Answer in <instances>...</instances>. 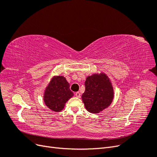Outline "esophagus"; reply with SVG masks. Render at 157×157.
I'll return each mask as SVG.
<instances>
[{
	"label": "esophagus",
	"instance_id": "obj_1",
	"mask_svg": "<svg viewBox=\"0 0 157 157\" xmlns=\"http://www.w3.org/2000/svg\"><path fill=\"white\" fill-rule=\"evenodd\" d=\"M75 96H77V98H80V94L78 92H76V93H75Z\"/></svg>",
	"mask_w": 157,
	"mask_h": 157
}]
</instances>
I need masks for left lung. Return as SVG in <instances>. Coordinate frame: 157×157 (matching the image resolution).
<instances>
[{
	"label": "left lung",
	"mask_w": 157,
	"mask_h": 157,
	"mask_svg": "<svg viewBox=\"0 0 157 157\" xmlns=\"http://www.w3.org/2000/svg\"><path fill=\"white\" fill-rule=\"evenodd\" d=\"M113 97V88L105 73L94 74L86 78L82 99L88 111L99 113L111 105Z\"/></svg>",
	"instance_id": "8db88e82"
}]
</instances>
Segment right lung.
I'll list each match as a JSON object with an SVG mask.
<instances>
[{"label": "right lung", "mask_w": 157, "mask_h": 157, "mask_svg": "<svg viewBox=\"0 0 157 157\" xmlns=\"http://www.w3.org/2000/svg\"><path fill=\"white\" fill-rule=\"evenodd\" d=\"M69 86V82L63 76H56L52 78L44 94L46 105L56 112L62 110L65 103L73 96Z\"/></svg>", "instance_id": "1"}]
</instances>
